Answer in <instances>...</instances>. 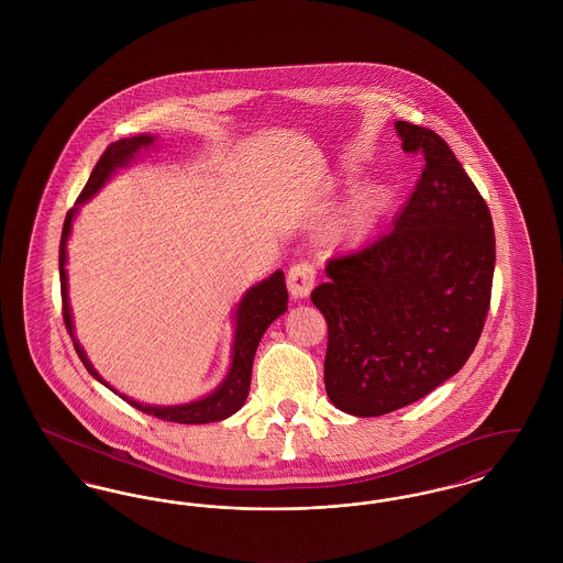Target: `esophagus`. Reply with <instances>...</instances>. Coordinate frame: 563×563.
<instances>
[{
	"instance_id": "34e87169",
	"label": "esophagus",
	"mask_w": 563,
	"mask_h": 563,
	"mask_svg": "<svg viewBox=\"0 0 563 563\" xmlns=\"http://www.w3.org/2000/svg\"><path fill=\"white\" fill-rule=\"evenodd\" d=\"M316 286V268L309 263H298L288 271V290L296 300L305 298Z\"/></svg>"
}]
</instances>
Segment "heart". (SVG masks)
I'll use <instances>...</instances> for the list:
<instances>
[{"label":"heart","mask_w":563,"mask_h":563,"mask_svg":"<svg viewBox=\"0 0 563 563\" xmlns=\"http://www.w3.org/2000/svg\"><path fill=\"white\" fill-rule=\"evenodd\" d=\"M389 203V195L384 186H368L354 199V203L339 220L334 235L347 243H357L366 238L384 216Z\"/></svg>","instance_id":"1"}]
</instances>
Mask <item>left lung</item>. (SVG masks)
Instances as JSON below:
<instances>
[{
	"label": "left lung",
	"instance_id": "1",
	"mask_svg": "<svg viewBox=\"0 0 563 563\" xmlns=\"http://www.w3.org/2000/svg\"><path fill=\"white\" fill-rule=\"evenodd\" d=\"M426 167L394 229L332 258L311 300L328 324L324 384L343 413L377 417L428 396L471 357L496 265L485 199L443 137L398 120Z\"/></svg>",
	"mask_w": 563,
	"mask_h": 563
}]
</instances>
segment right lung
Instances as JSON below:
<instances>
[{
  "label": "right lung",
  "mask_w": 563,
  "mask_h": 563,
  "mask_svg": "<svg viewBox=\"0 0 563 563\" xmlns=\"http://www.w3.org/2000/svg\"><path fill=\"white\" fill-rule=\"evenodd\" d=\"M154 135L142 133L135 137H124L114 144H110L106 152L101 154V158L97 161L89 181L85 186V190L80 192L76 208L71 209L65 216V224H63V233H60L59 245V275H60V300H63V322L65 328L74 341V347L80 355L82 364L87 366L90 375L99 382V384L110 387L114 394H119L124 402H129L131 407H135L142 413L165 419V421H174V423H211V421H222L233 413H238L239 409L245 405V398L250 394V382H252V364H254V354L258 350V343L265 334L268 325L273 324L286 309H288V290H286V279H284V271H275L271 277L263 279L261 284L252 286L245 295L239 300L238 311H235V339H233V357H231V366L229 373L224 377V382L218 385L211 394L186 402V405H172V407H158V405H144L137 402L124 394H120L119 389H114L108 384L90 364L89 357L85 354L82 345L76 339L74 332V322H71V307H69V296H67V239L71 235V220L76 218L78 206L87 203L92 195H97V190L112 178L122 167H129V163L144 150L154 146Z\"/></svg>",
  "instance_id": "add662e5"
}]
</instances>
